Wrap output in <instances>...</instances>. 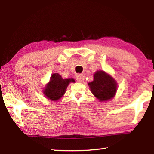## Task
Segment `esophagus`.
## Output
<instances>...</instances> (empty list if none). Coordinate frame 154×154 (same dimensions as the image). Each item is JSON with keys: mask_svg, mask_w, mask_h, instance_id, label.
Wrapping results in <instances>:
<instances>
[{"mask_svg": "<svg viewBox=\"0 0 154 154\" xmlns=\"http://www.w3.org/2000/svg\"><path fill=\"white\" fill-rule=\"evenodd\" d=\"M77 82L79 83H83L84 82L85 79V76L83 75H77V76L76 77Z\"/></svg>", "mask_w": 154, "mask_h": 154, "instance_id": "1", "label": "esophagus"}]
</instances>
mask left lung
<instances>
[{
	"label": "left lung",
	"instance_id": "left-lung-1",
	"mask_svg": "<svg viewBox=\"0 0 154 154\" xmlns=\"http://www.w3.org/2000/svg\"><path fill=\"white\" fill-rule=\"evenodd\" d=\"M91 92L100 102L109 101L114 98L118 90V83L104 71L94 73V80L88 83Z\"/></svg>",
	"mask_w": 154,
	"mask_h": 154
}]
</instances>
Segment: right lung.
I'll use <instances>...</instances> for the list:
<instances>
[{
    "label": "right lung",
    "instance_id": "obj_1",
    "mask_svg": "<svg viewBox=\"0 0 154 154\" xmlns=\"http://www.w3.org/2000/svg\"><path fill=\"white\" fill-rule=\"evenodd\" d=\"M72 82H75L73 78L63 79L58 73L52 74L49 82L47 83L43 90V94L49 100H58L64 96L68 85Z\"/></svg>",
    "mask_w": 154,
    "mask_h": 154
}]
</instances>
